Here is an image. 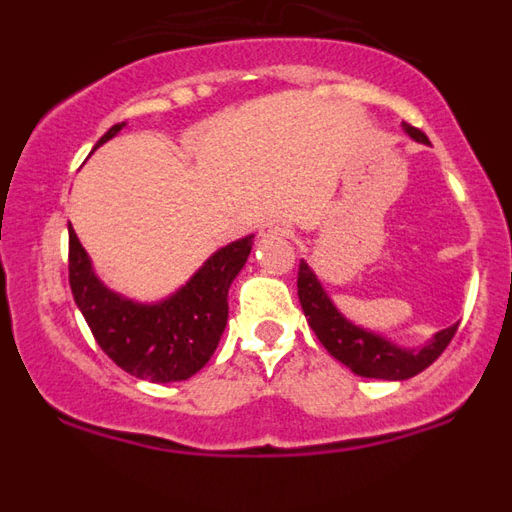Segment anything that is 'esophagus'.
Returning <instances> with one entry per match:
<instances>
[{
  "label": "esophagus",
  "instance_id": "obj_1",
  "mask_svg": "<svg viewBox=\"0 0 512 512\" xmlns=\"http://www.w3.org/2000/svg\"><path fill=\"white\" fill-rule=\"evenodd\" d=\"M259 233H261V238H271V235H282L284 228L279 223H264L259 228Z\"/></svg>",
  "mask_w": 512,
  "mask_h": 512
}]
</instances>
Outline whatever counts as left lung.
Returning <instances> with one entry per match:
<instances>
[{
    "label": "left lung",
    "instance_id": "1",
    "mask_svg": "<svg viewBox=\"0 0 512 512\" xmlns=\"http://www.w3.org/2000/svg\"><path fill=\"white\" fill-rule=\"evenodd\" d=\"M405 133L418 143H428V138L418 128L405 125ZM297 295H300L302 312H305L310 328L315 330L318 341L328 348L333 359L346 364L359 377L390 379V382L415 377L443 354V348L449 346L456 328H459V323H456L451 328L438 330L436 336L420 348L397 346L379 333H372V330L343 318L338 307L330 302L323 284L315 277V271L305 261H300V271H297Z\"/></svg>",
    "mask_w": 512,
    "mask_h": 512
}]
</instances>
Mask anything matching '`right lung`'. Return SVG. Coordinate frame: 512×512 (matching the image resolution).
Wrapping results in <instances>:
<instances>
[{"instance_id":"obj_1","label":"right lung","mask_w":512,"mask_h":512,"mask_svg":"<svg viewBox=\"0 0 512 512\" xmlns=\"http://www.w3.org/2000/svg\"><path fill=\"white\" fill-rule=\"evenodd\" d=\"M125 122L112 125L97 146L115 138ZM94 146V148H97ZM253 235L215 251L194 277L161 302H135L104 287L89 253L69 230L71 295L99 348L120 369L148 382H182L215 354L228 323V289L246 266Z\"/></svg>"}]
</instances>
